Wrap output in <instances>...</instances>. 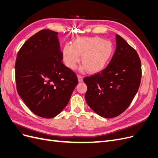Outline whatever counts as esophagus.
I'll return each instance as SVG.
<instances>
[{
  "label": "esophagus",
  "instance_id": "34e87169",
  "mask_svg": "<svg viewBox=\"0 0 158 158\" xmlns=\"http://www.w3.org/2000/svg\"><path fill=\"white\" fill-rule=\"evenodd\" d=\"M77 76H78V82H82V81H83V77H82V76H80V75H78Z\"/></svg>",
  "mask_w": 158,
  "mask_h": 158
}]
</instances>
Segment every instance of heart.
<instances>
[{
	"mask_svg": "<svg viewBox=\"0 0 158 158\" xmlns=\"http://www.w3.org/2000/svg\"><path fill=\"white\" fill-rule=\"evenodd\" d=\"M113 53L112 43L100 37H80L73 45L66 44L63 50V59L69 68L74 69L82 55V64L89 73L103 70L109 63Z\"/></svg>",
	"mask_w": 158,
	"mask_h": 158,
	"instance_id": "heart-1",
	"label": "heart"
}]
</instances>
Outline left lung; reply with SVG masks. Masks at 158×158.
I'll return each mask as SVG.
<instances>
[{"label":"left lung","mask_w":158,"mask_h":158,"mask_svg":"<svg viewBox=\"0 0 158 158\" xmlns=\"http://www.w3.org/2000/svg\"><path fill=\"white\" fill-rule=\"evenodd\" d=\"M116 50L107 67L85 77V94L89 107L99 116L113 118L130 106L140 84L141 61L137 52L116 35Z\"/></svg>","instance_id":"left-lung-1"}]
</instances>
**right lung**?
I'll return each instance as SVG.
<instances>
[{
    "label": "right lung",
    "mask_w": 158,
    "mask_h": 158,
    "mask_svg": "<svg viewBox=\"0 0 158 158\" xmlns=\"http://www.w3.org/2000/svg\"><path fill=\"white\" fill-rule=\"evenodd\" d=\"M58 33L43 30L27 40L15 64L18 93L36 115L52 118L67 106L78 84L74 72L62 63Z\"/></svg>",
    "instance_id": "obj_1"
}]
</instances>
